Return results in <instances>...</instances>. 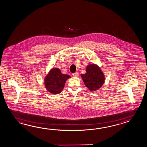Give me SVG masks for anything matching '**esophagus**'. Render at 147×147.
<instances>
[{
	"instance_id": "obj_1",
	"label": "esophagus",
	"mask_w": 147,
	"mask_h": 147,
	"mask_svg": "<svg viewBox=\"0 0 147 147\" xmlns=\"http://www.w3.org/2000/svg\"><path fill=\"white\" fill-rule=\"evenodd\" d=\"M73 76H74V77H78V72H75L74 73H73Z\"/></svg>"
}]
</instances>
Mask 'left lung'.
<instances>
[{"instance_id": "1", "label": "left lung", "mask_w": 147, "mask_h": 147, "mask_svg": "<svg viewBox=\"0 0 147 147\" xmlns=\"http://www.w3.org/2000/svg\"><path fill=\"white\" fill-rule=\"evenodd\" d=\"M81 78L88 90L93 92L102 87L105 81V75L98 65L90 64L86 66V73Z\"/></svg>"}]
</instances>
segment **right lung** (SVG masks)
Returning <instances> with one entry per match:
<instances>
[{
    "label": "right lung",
    "instance_id": "right-lung-1",
    "mask_svg": "<svg viewBox=\"0 0 147 147\" xmlns=\"http://www.w3.org/2000/svg\"><path fill=\"white\" fill-rule=\"evenodd\" d=\"M71 76L62 74L59 68H52L50 70L44 79L46 90L53 94L61 93L67 80Z\"/></svg>",
    "mask_w": 147,
    "mask_h": 147
}]
</instances>
